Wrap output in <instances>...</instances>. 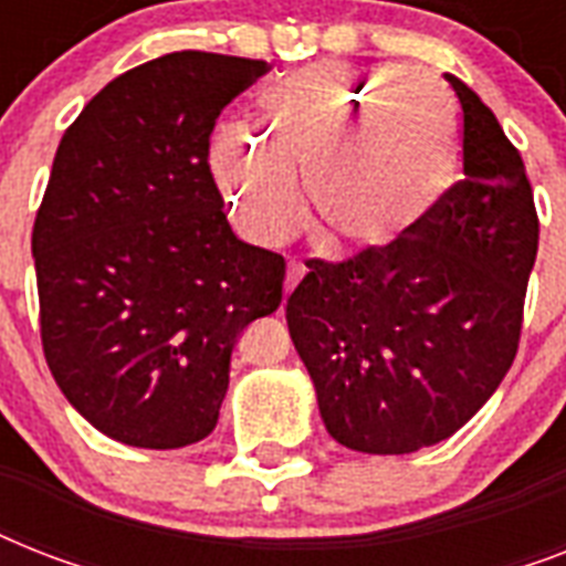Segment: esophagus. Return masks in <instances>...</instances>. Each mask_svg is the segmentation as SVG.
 I'll return each mask as SVG.
<instances>
[{
  "mask_svg": "<svg viewBox=\"0 0 566 566\" xmlns=\"http://www.w3.org/2000/svg\"><path fill=\"white\" fill-rule=\"evenodd\" d=\"M302 275H305V270H302L300 264H291V266H287V273H284V300H287V293H291L293 287L300 284Z\"/></svg>",
  "mask_w": 566,
  "mask_h": 566,
  "instance_id": "obj_1",
  "label": "esophagus"
}]
</instances>
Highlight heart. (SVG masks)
<instances>
[{"label": "heart", "mask_w": 566, "mask_h": 566, "mask_svg": "<svg viewBox=\"0 0 566 566\" xmlns=\"http://www.w3.org/2000/svg\"><path fill=\"white\" fill-rule=\"evenodd\" d=\"M458 132L438 84L399 70L311 64L261 96V140L229 128L211 170L243 238L282 247L308 199L323 243L378 252L420 229L455 179Z\"/></svg>", "instance_id": "heart-1"}]
</instances>
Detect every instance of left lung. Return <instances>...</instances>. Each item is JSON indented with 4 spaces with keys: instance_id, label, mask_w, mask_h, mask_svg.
I'll list each match as a JSON object with an SVG mask.
<instances>
[{
    "instance_id": "obj_1",
    "label": "left lung",
    "mask_w": 566,
    "mask_h": 566,
    "mask_svg": "<svg viewBox=\"0 0 566 566\" xmlns=\"http://www.w3.org/2000/svg\"><path fill=\"white\" fill-rule=\"evenodd\" d=\"M447 82L464 179L396 247L308 258L284 308L328 434L370 455L455 434L511 370L523 332L541 234L532 185L493 111Z\"/></svg>"
}]
</instances>
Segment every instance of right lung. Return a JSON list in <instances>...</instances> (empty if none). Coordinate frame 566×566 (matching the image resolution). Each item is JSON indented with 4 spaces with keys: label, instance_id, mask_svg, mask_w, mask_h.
<instances>
[{
    "label": "right lung",
    "instance_id": "1",
    "mask_svg": "<svg viewBox=\"0 0 566 566\" xmlns=\"http://www.w3.org/2000/svg\"><path fill=\"white\" fill-rule=\"evenodd\" d=\"M266 61L170 52L117 75L64 132L34 217L40 344L111 440L208 438L240 332L282 302L284 258L234 238L208 153Z\"/></svg>",
    "mask_w": 566,
    "mask_h": 566
}]
</instances>
